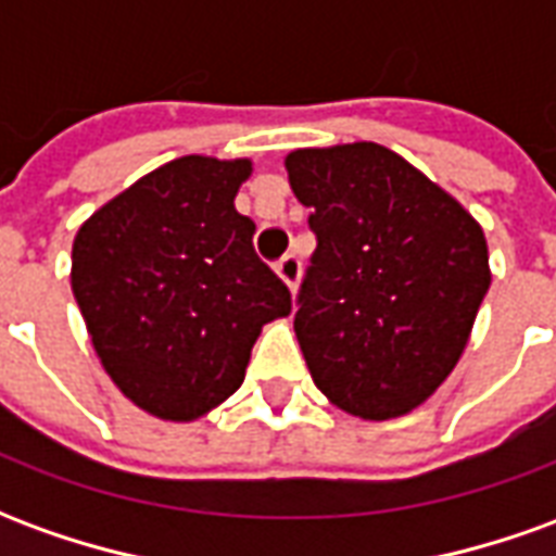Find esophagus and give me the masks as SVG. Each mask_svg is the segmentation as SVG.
Here are the masks:
<instances>
[{
	"label": "esophagus",
	"mask_w": 556,
	"mask_h": 556,
	"mask_svg": "<svg viewBox=\"0 0 556 556\" xmlns=\"http://www.w3.org/2000/svg\"><path fill=\"white\" fill-rule=\"evenodd\" d=\"M277 274L286 279V286H289L291 291H298V282H301V258L294 253L282 255L277 262Z\"/></svg>",
	"instance_id": "obj_1"
}]
</instances>
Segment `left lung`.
Returning <instances> with one entry per match:
<instances>
[{
    "instance_id": "left-lung-1",
    "label": "left lung",
    "mask_w": 556,
    "mask_h": 556,
    "mask_svg": "<svg viewBox=\"0 0 556 556\" xmlns=\"http://www.w3.org/2000/svg\"><path fill=\"white\" fill-rule=\"evenodd\" d=\"M286 169L318 241L294 313L315 387L354 417H402L465 351L491 286L485 235L375 142L298 148Z\"/></svg>"
}]
</instances>
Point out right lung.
<instances>
[{
    "label": "right lung",
    "instance_id": "add662e5",
    "mask_svg": "<svg viewBox=\"0 0 556 556\" xmlns=\"http://www.w3.org/2000/svg\"><path fill=\"white\" fill-rule=\"evenodd\" d=\"M250 160L178 157L94 211L74 238L71 289L115 387L187 422L243 384L255 339L291 291L235 211Z\"/></svg>",
    "mask_w": 556,
    "mask_h": 556
}]
</instances>
